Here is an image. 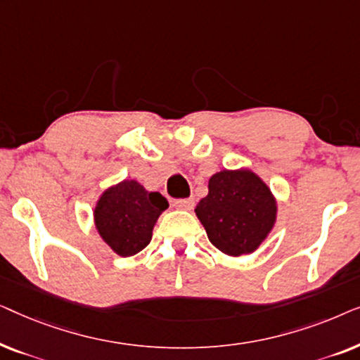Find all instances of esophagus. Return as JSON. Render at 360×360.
<instances>
[{
    "label": "esophagus",
    "instance_id": "1",
    "mask_svg": "<svg viewBox=\"0 0 360 360\" xmlns=\"http://www.w3.org/2000/svg\"><path fill=\"white\" fill-rule=\"evenodd\" d=\"M174 206H175L176 210H185V211H190V210H193V206H195V200H193V198L175 200V201H174Z\"/></svg>",
    "mask_w": 360,
    "mask_h": 360
}]
</instances>
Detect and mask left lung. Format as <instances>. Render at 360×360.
Returning a JSON list of instances; mask_svg holds the SVG:
<instances>
[{
  "instance_id": "1",
  "label": "left lung",
  "mask_w": 360,
  "mask_h": 360,
  "mask_svg": "<svg viewBox=\"0 0 360 360\" xmlns=\"http://www.w3.org/2000/svg\"><path fill=\"white\" fill-rule=\"evenodd\" d=\"M195 213L210 243L231 257L249 255L269 238L277 223V200L269 185L250 169L211 175L208 195Z\"/></svg>"
}]
</instances>
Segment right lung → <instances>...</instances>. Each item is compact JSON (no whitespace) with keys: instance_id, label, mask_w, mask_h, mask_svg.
Masks as SVG:
<instances>
[{"instance_id":"1","label":"right lung","mask_w":360,"mask_h":360,"mask_svg":"<svg viewBox=\"0 0 360 360\" xmlns=\"http://www.w3.org/2000/svg\"><path fill=\"white\" fill-rule=\"evenodd\" d=\"M167 208L169 201L159 191H147L137 180H122L100 195L93 221L112 252L131 257L150 243L157 219Z\"/></svg>"}]
</instances>
